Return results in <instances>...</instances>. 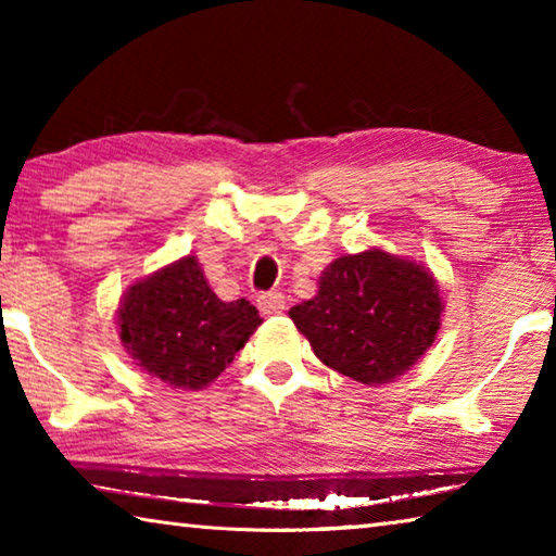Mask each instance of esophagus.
I'll return each instance as SVG.
<instances>
[{
  "mask_svg": "<svg viewBox=\"0 0 556 556\" xmlns=\"http://www.w3.org/2000/svg\"><path fill=\"white\" fill-rule=\"evenodd\" d=\"M257 306H260L262 314H281V312H285V306H287V299H285V294H281V291H267V294H262L257 299Z\"/></svg>",
  "mask_w": 556,
  "mask_h": 556,
  "instance_id": "1",
  "label": "esophagus"
}]
</instances>
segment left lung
<instances>
[{
  "label": "left lung",
  "mask_w": 556,
  "mask_h": 556,
  "mask_svg": "<svg viewBox=\"0 0 556 556\" xmlns=\"http://www.w3.org/2000/svg\"><path fill=\"white\" fill-rule=\"evenodd\" d=\"M434 277L382 250L338 257L318 294L291 306V321L328 368L363 384H384L409 370L439 331Z\"/></svg>",
  "instance_id": "obj_1"
}]
</instances>
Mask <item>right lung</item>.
<instances>
[{"label":"right lung","mask_w":556,"mask_h":556,"mask_svg":"<svg viewBox=\"0 0 556 556\" xmlns=\"http://www.w3.org/2000/svg\"><path fill=\"white\" fill-rule=\"evenodd\" d=\"M119 338L137 365L178 390H201L232 363L262 324L250 301H220L195 257L129 287Z\"/></svg>","instance_id":"add662e5"}]
</instances>
